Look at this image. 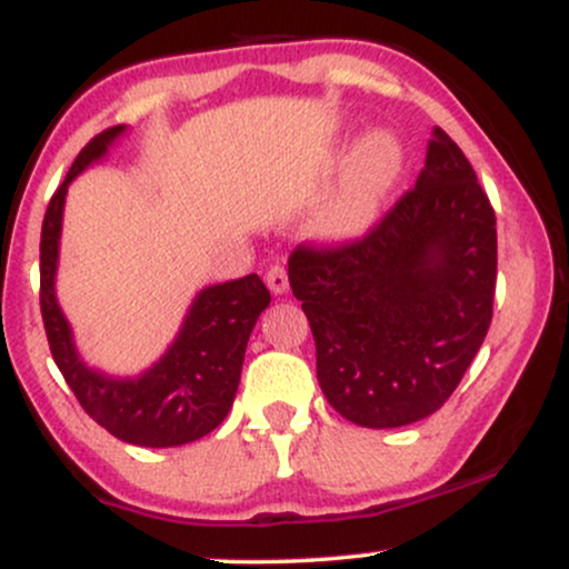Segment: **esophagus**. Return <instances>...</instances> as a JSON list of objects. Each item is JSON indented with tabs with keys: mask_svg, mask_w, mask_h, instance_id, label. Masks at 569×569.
<instances>
[{
	"mask_svg": "<svg viewBox=\"0 0 569 569\" xmlns=\"http://www.w3.org/2000/svg\"><path fill=\"white\" fill-rule=\"evenodd\" d=\"M267 286H270L272 293H286L289 291V276H286V267L283 264H272L267 270Z\"/></svg>",
	"mask_w": 569,
	"mask_h": 569,
	"instance_id": "34e87169",
	"label": "esophagus"
}]
</instances>
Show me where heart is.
<instances>
[{
  "label": "heart",
  "instance_id": "heart-1",
  "mask_svg": "<svg viewBox=\"0 0 569 569\" xmlns=\"http://www.w3.org/2000/svg\"><path fill=\"white\" fill-rule=\"evenodd\" d=\"M401 147L390 133L377 130L358 143L345 160L335 189L316 213V230L329 238L363 232L377 208L401 173Z\"/></svg>",
  "mask_w": 569,
  "mask_h": 569
}]
</instances>
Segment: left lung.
<instances>
[{
  "label": "left lung",
  "mask_w": 569,
  "mask_h": 569,
  "mask_svg": "<svg viewBox=\"0 0 569 569\" xmlns=\"http://www.w3.org/2000/svg\"><path fill=\"white\" fill-rule=\"evenodd\" d=\"M498 230L462 149L433 128L417 184L363 238L299 243L289 283L345 420L401 428L455 393L492 321Z\"/></svg>",
  "instance_id": "8db88e82"
}]
</instances>
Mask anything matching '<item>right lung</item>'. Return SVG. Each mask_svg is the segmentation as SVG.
<instances>
[{
    "instance_id": "add662e5",
    "label": "right lung",
    "mask_w": 569,
    "mask_h": 569,
    "mask_svg": "<svg viewBox=\"0 0 569 569\" xmlns=\"http://www.w3.org/2000/svg\"><path fill=\"white\" fill-rule=\"evenodd\" d=\"M126 126L107 128L84 143L63 184L50 198L39 240V307L56 367L98 426L136 447H181L211 433L230 411L240 385L248 337L270 305V291L259 276L202 289L166 356L133 380H120L84 367L56 299L63 202L71 179L93 160L103 158L109 143Z\"/></svg>"
}]
</instances>
